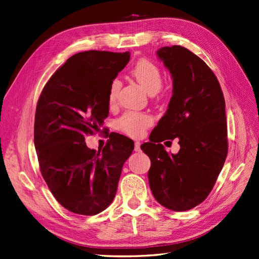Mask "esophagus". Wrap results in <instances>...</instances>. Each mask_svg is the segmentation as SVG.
Segmentation results:
<instances>
[{"mask_svg": "<svg viewBox=\"0 0 259 259\" xmlns=\"http://www.w3.org/2000/svg\"><path fill=\"white\" fill-rule=\"evenodd\" d=\"M140 145H141V143L138 142V141L135 143V151L136 152H140V150H141V149H140Z\"/></svg>", "mask_w": 259, "mask_h": 259, "instance_id": "esophagus-1", "label": "esophagus"}]
</instances>
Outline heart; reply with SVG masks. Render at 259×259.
Returning <instances> with one entry per match:
<instances>
[{
  "label": "heart",
  "instance_id": "obj_1",
  "mask_svg": "<svg viewBox=\"0 0 259 259\" xmlns=\"http://www.w3.org/2000/svg\"><path fill=\"white\" fill-rule=\"evenodd\" d=\"M131 73L150 94L158 92L162 83V75L156 64L147 58H141L135 64ZM120 85V81L118 79H114L110 83L108 90V102L110 105L116 103ZM152 122L153 119L150 115L129 112L123 114L117 120L116 124L117 128L123 134L131 137H140L144 134V131L150 127Z\"/></svg>",
  "mask_w": 259,
  "mask_h": 259
}]
</instances>
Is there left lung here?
<instances>
[{
  "instance_id": "left-lung-1",
  "label": "left lung",
  "mask_w": 259,
  "mask_h": 259,
  "mask_svg": "<svg viewBox=\"0 0 259 259\" xmlns=\"http://www.w3.org/2000/svg\"><path fill=\"white\" fill-rule=\"evenodd\" d=\"M157 56L171 73L172 97L141 149L151 159L149 182L155 199L168 209L184 211L208 196L224 167L226 103L215 73L191 51L164 47ZM176 137L181 150L168 154L160 142Z\"/></svg>"
}]
</instances>
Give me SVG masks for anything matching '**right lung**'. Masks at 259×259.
Wrapping results in <instances>:
<instances>
[{
	"mask_svg": "<svg viewBox=\"0 0 259 259\" xmlns=\"http://www.w3.org/2000/svg\"><path fill=\"white\" fill-rule=\"evenodd\" d=\"M129 60V52L72 55L44 85L36 104L34 147L42 177L57 202L78 215L108 207L134 151V141L115 132L98 152L84 142L108 116L109 85Z\"/></svg>",
	"mask_w": 259,
	"mask_h": 259,
	"instance_id": "obj_1",
	"label": "right lung"
}]
</instances>
